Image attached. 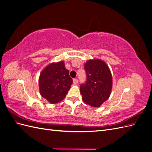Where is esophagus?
I'll list each match as a JSON object with an SVG mask.
<instances>
[{"mask_svg": "<svg viewBox=\"0 0 152 152\" xmlns=\"http://www.w3.org/2000/svg\"><path fill=\"white\" fill-rule=\"evenodd\" d=\"M73 84H74L75 85H76V84H77V83H78V80H77V79H73Z\"/></svg>", "mask_w": 152, "mask_h": 152, "instance_id": "esophagus-1", "label": "esophagus"}]
</instances>
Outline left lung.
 Masks as SVG:
<instances>
[{"instance_id":"1","label":"left lung","mask_w":152,"mask_h":152,"mask_svg":"<svg viewBox=\"0 0 152 152\" xmlns=\"http://www.w3.org/2000/svg\"><path fill=\"white\" fill-rule=\"evenodd\" d=\"M87 81L80 87L82 100L98 108L107 101L112 89V75L108 66L99 59H89L84 64Z\"/></svg>"}]
</instances>
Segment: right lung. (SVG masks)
<instances>
[{
	"mask_svg": "<svg viewBox=\"0 0 152 152\" xmlns=\"http://www.w3.org/2000/svg\"><path fill=\"white\" fill-rule=\"evenodd\" d=\"M72 83L65 62L52 63L45 66L40 74L39 86L40 95L50 103H59L65 98Z\"/></svg>",
	"mask_w": 152,
	"mask_h": 152,
	"instance_id": "1",
	"label": "right lung"
}]
</instances>
